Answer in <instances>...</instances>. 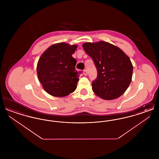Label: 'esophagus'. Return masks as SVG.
I'll return each instance as SVG.
<instances>
[{
	"instance_id": "obj_1",
	"label": "esophagus",
	"mask_w": 159,
	"mask_h": 159,
	"mask_svg": "<svg viewBox=\"0 0 159 159\" xmlns=\"http://www.w3.org/2000/svg\"><path fill=\"white\" fill-rule=\"evenodd\" d=\"M83 75H84V76H87V75H88V71H87V70H84L83 71Z\"/></svg>"
}]
</instances>
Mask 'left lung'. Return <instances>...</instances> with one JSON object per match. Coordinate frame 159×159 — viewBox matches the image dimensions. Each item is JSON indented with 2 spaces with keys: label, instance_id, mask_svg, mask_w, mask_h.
<instances>
[{
  "label": "left lung",
  "instance_id": "obj_1",
  "mask_svg": "<svg viewBox=\"0 0 159 159\" xmlns=\"http://www.w3.org/2000/svg\"><path fill=\"white\" fill-rule=\"evenodd\" d=\"M95 63L98 76L92 83L93 92L101 98H118L127 90L132 81L133 66L120 48L104 41L82 45Z\"/></svg>",
  "mask_w": 159,
  "mask_h": 159
}]
</instances>
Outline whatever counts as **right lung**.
<instances>
[{
  "mask_svg": "<svg viewBox=\"0 0 159 159\" xmlns=\"http://www.w3.org/2000/svg\"><path fill=\"white\" fill-rule=\"evenodd\" d=\"M77 45L57 43L41 55L37 64L38 79L43 89L55 97H64L76 90L79 75L72 57Z\"/></svg>",
  "mask_w": 159,
  "mask_h": 159,
  "instance_id": "obj_1",
  "label": "right lung"
}]
</instances>
